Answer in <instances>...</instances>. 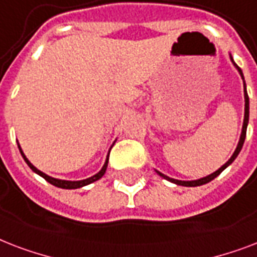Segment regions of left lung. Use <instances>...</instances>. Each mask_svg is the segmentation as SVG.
<instances>
[{
    "mask_svg": "<svg viewBox=\"0 0 257 257\" xmlns=\"http://www.w3.org/2000/svg\"><path fill=\"white\" fill-rule=\"evenodd\" d=\"M230 60L233 61V59L230 57ZM234 67L238 69V72H240V75H241L242 80H244V76H242V72L241 69L238 68L237 64L233 61ZM244 97H245V114H244V124H242V131H241V137H240V141H238V145L237 147H236V150H234L233 156L230 157V160L226 162L225 165H222L221 168L218 169L217 172L212 173L210 176L208 177H204V178H200V180H196V181H180V180H174V178H170V177L168 176H164L162 173L158 172V174H160L161 177H164L165 180L170 181V182H174V184L177 185H182V186H200V185H204V184H208V182H210L212 180H214L216 177L220 174V173L224 170L225 168H228L232 162H233L234 160H236V157L238 156V153H240V150H241L242 145H244V141H245V135H246V126H248V119H249V97H248V93H246V89H245V81H244Z\"/></svg>",
    "mask_w": 257,
    "mask_h": 257,
    "instance_id": "1",
    "label": "left lung"
}]
</instances>
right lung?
<instances>
[{
    "mask_svg": "<svg viewBox=\"0 0 257 257\" xmlns=\"http://www.w3.org/2000/svg\"><path fill=\"white\" fill-rule=\"evenodd\" d=\"M20 149V146H19ZM20 151H21V156H23V158L25 160V162L28 164V166L33 170L35 173H37L39 176H41L44 178V180H47L49 184L55 185V186H57V188H61V189H77V188H81V186H85V185L88 184H92V182H95V181H97L99 178H101L103 177V174L106 173V169H107V164H108V157H107L106 160V164L103 165V168H101V170L97 174H95V176L89 177V178H87V180H83V181H64V180H56V178H52V177L47 176V174H44L43 172H40L39 169H36L33 165L28 161V158L25 156H24L23 150L20 149Z\"/></svg>",
    "mask_w": 257,
    "mask_h": 257,
    "instance_id": "obj_1",
    "label": "right lung"
}]
</instances>
